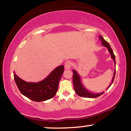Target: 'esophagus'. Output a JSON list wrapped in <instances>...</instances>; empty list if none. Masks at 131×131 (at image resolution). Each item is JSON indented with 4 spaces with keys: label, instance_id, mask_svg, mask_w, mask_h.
Returning a JSON list of instances; mask_svg holds the SVG:
<instances>
[{
    "label": "esophagus",
    "instance_id": "34e87169",
    "mask_svg": "<svg viewBox=\"0 0 131 131\" xmlns=\"http://www.w3.org/2000/svg\"><path fill=\"white\" fill-rule=\"evenodd\" d=\"M71 64L72 63L70 61H67L64 63V69L65 70H70L71 67Z\"/></svg>",
    "mask_w": 131,
    "mask_h": 131
}]
</instances>
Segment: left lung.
<instances>
[{
    "label": "left lung",
    "mask_w": 131,
    "mask_h": 131,
    "mask_svg": "<svg viewBox=\"0 0 131 131\" xmlns=\"http://www.w3.org/2000/svg\"><path fill=\"white\" fill-rule=\"evenodd\" d=\"M100 37V40H101L102 44L103 45V46L105 47L108 49V52H110L111 55V57L114 61V63L115 64L116 67V61H115V56L114 55L113 51L112 50V48H111L110 46L108 43V42H106L103 37L102 36H99ZM73 85H74V89L75 91V92L76 93V94L78 95L80 97H87V98H96V97H98L99 96H100L104 93V92H102L100 93H94L92 92L88 91L86 88L84 86V85L82 84V82H81L80 76H79V74L78 73V72L76 71V70H73ZM115 73H116V69L115 70V71H114L113 76V78L112 79V82H111L108 88L106 89V90L108 89V88L111 86V85L112 84L113 82L114 79H115Z\"/></svg>",
    "instance_id": "1"
}]
</instances>
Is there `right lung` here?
<instances>
[{
    "instance_id": "add662e5",
    "label": "right lung",
    "mask_w": 131,
    "mask_h": 131,
    "mask_svg": "<svg viewBox=\"0 0 131 131\" xmlns=\"http://www.w3.org/2000/svg\"><path fill=\"white\" fill-rule=\"evenodd\" d=\"M63 71L64 66H59L42 81L37 82H26L19 78L15 72L13 75L16 84L23 95L34 102H43L55 95Z\"/></svg>"
}]
</instances>
